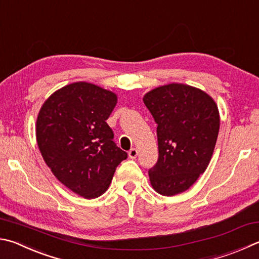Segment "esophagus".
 <instances>
[{
    "label": "esophagus",
    "instance_id": "esophagus-1",
    "mask_svg": "<svg viewBox=\"0 0 259 259\" xmlns=\"http://www.w3.org/2000/svg\"><path fill=\"white\" fill-rule=\"evenodd\" d=\"M128 155H129L130 158L135 159L136 157H137V155H138V150L136 149V148H131V149L129 150V152H128Z\"/></svg>",
    "mask_w": 259,
    "mask_h": 259
}]
</instances>
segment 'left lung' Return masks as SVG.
I'll return each instance as SVG.
<instances>
[{
	"label": "left lung",
	"mask_w": 259,
	"mask_h": 259,
	"mask_svg": "<svg viewBox=\"0 0 259 259\" xmlns=\"http://www.w3.org/2000/svg\"><path fill=\"white\" fill-rule=\"evenodd\" d=\"M143 101L157 123L158 159L150 185L175 196L194 185L210 162L220 130V112L207 93L172 82L146 93Z\"/></svg>",
	"instance_id": "8db88e82"
}]
</instances>
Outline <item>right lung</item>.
<instances>
[{
	"label": "right lung",
	"instance_id": "1",
	"mask_svg": "<svg viewBox=\"0 0 259 259\" xmlns=\"http://www.w3.org/2000/svg\"><path fill=\"white\" fill-rule=\"evenodd\" d=\"M116 103L115 93L78 81L52 94L37 115L36 139L46 165L86 199L109 189L116 166L128 156L106 123Z\"/></svg>",
	"mask_w": 259,
	"mask_h": 259
}]
</instances>
